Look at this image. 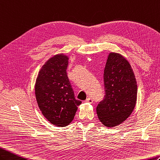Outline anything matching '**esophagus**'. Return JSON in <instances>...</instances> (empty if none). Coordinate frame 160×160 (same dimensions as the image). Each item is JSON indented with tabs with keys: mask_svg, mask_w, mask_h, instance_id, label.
<instances>
[{
	"mask_svg": "<svg viewBox=\"0 0 160 160\" xmlns=\"http://www.w3.org/2000/svg\"><path fill=\"white\" fill-rule=\"evenodd\" d=\"M85 102H89V103H92L93 102V99H92V98H88L86 101H85Z\"/></svg>",
	"mask_w": 160,
	"mask_h": 160,
	"instance_id": "34e87169",
	"label": "esophagus"
}]
</instances>
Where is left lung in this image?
I'll return each instance as SVG.
<instances>
[{
	"instance_id": "1",
	"label": "left lung",
	"mask_w": 160,
	"mask_h": 160,
	"mask_svg": "<svg viewBox=\"0 0 160 160\" xmlns=\"http://www.w3.org/2000/svg\"><path fill=\"white\" fill-rule=\"evenodd\" d=\"M105 96L97 108L99 120L107 127L120 125L133 112L137 101V81L127 59L110 52L104 70Z\"/></svg>"
}]
</instances>
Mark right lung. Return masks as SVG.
Segmentation results:
<instances>
[{
	"label": "right lung",
	"instance_id": "1",
	"mask_svg": "<svg viewBox=\"0 0 160 160\" xmlns=\"http://www.w3.org/2000/svg\"><path fill=\"white\" fill-rule=\"evenodd\" d=\"M68 57L55 55L42 67L35 84L36 101L43 116L52 125L66 127L72 121L81 101L74 97L67 76Z\"/></svg>",
	"mask_w": 160,
	"mask_h": 160
}]
</instances>
